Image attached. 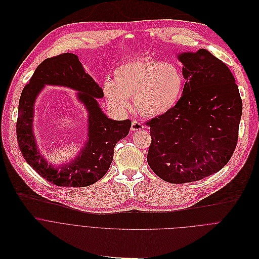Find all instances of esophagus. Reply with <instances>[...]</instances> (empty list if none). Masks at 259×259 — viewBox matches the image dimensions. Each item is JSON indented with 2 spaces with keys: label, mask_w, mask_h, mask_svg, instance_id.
<instances>
[{
  "label": "esophagus",
  "mask_w": 259,
  "mask_h": 259,
  "mask_svg": "<svg viewBox=\"0 0 259 259\" xmlns=\"http://www.w3.org/2000/svg\"><path fill=\"white\" fill-rule=\"evenodd\" d=\"M144 128H145V126L143 125L142 122H140V121H138V120H134V121L132 122V127H131V130H132L133 132L141 131V130H144Z\"/></svg>",
  "instance_id": "1"
}]
</instances>
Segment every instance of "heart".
Masks as SVG:
<instances>
[{
	"instance_id": "b5f03b06",
	"label": "heart",
	"mask_w": 259,
	"mask_h": 259,
	"mask_svg": "<svg viewBox=\"0 0 259 259\" xmlns=\"http://www.w3.org/2000/svg\"><path fill=\"white\" fill-rule=\"evenodd\" d=\"M184 89V75L174 64L155 59L134 60L118 66L114 80L106 78L102 90L108 105L116 111L136 109L146 117L159 116L176 106Z\"/></svg>"
}]
</instances>
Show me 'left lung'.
<instances>
[{"mask_svg": "<svg viewBox=\"0 0 259 259\" xmlns=\"http://www.w3.org/2000/svg\"><path fill=\"white\" fill-rule=\"evenodd\" d=\"M186 78L183 95L166 113L146 122L147 161L171 184L200 181L220 171L238 143L242 100L229 67L200 49L179 55Z\"/></svg>", "mask_w": 259, "mask_h": 259, "instance_id": "1", "label": "left lung"}]
</instances>
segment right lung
<instances>
[{
    "instance_id": "add662e5",
    "label": "right lung",
    "mask_w": 259,
    "mask_h": 259,
    "mask_svg": "<svg viewBox=\"0 0 259 259\" xmlns=\"http://www.w3.org/2000/svg\"><path fill=\"white\" fill-rule=\"evenodd\" d=\"M46 84L73 88L88 111L89 139L79 156L69 164L54 168L48 165L36 148L32 130L34 102ZM103 90L87 73L71 53H63L44 60L24 87L16 122L17 141L26 162L44 179L58 187L80 188L95 184L108 171L116 143L125 138L132 125L130 119L112 120L101 110L97 98Z\"/></svg>"
}]
</instances>
